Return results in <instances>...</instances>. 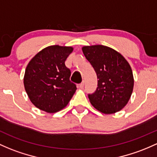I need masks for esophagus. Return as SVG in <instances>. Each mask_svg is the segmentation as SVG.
<instances>
[{
  "instance_id": "obj_1",
  "label": "esophagus",
  "mask_w": 157,
  "mask_h": 157,
  "mask_svg": "<svg viewBox=\"0 0 157 157\" xmlns=\"http://www.w3.org/2000/svg\"><path fill=\"white\" fill-rule=\"evenodd\" d=\"M84 83H85V82H84V81H82L81 83L79 84V88H80V89H82V88L84 87Z\"/></svg>"
}]
</instances>
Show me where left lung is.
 Returning <instances> with one entry per match:
<instances>
[{
	"instance_id": "obj_1",
	"label": "left lung",
	"mask_w": 157,
	"mask_h": 157,
	"mask_svg": "<svg viewBox=\"0 0 157 157\" xmlns=\"http://www.w3.org/2000/svg\"><path fill=\"white\" fill-rule=\"evenodd\" d=\"M83 54L98 77V87L89 101L104 114H113L126 106L133 90L132 71L126 59L107 46H83Z\"/></svg>"
}]
</instances>
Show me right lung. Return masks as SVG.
Instances as JSON below:
<instances>
[{"instance_id":"obj_1","label":"right lung","mask_w":157,"mask_h":157,"mask_svg":"<svg viewBox=\"0 0 157 157\" xmlns=\"http://www.w3.org/2000/svg\"><path fill=\"white\" fill-rule=\"evenodd\" d=\"M74 48L51 45L31 59L26 68L24 86L32 104L48 113L64 109L77 87L70 81L71 71L65 61Z\"/></svg>"}]
</instances>
